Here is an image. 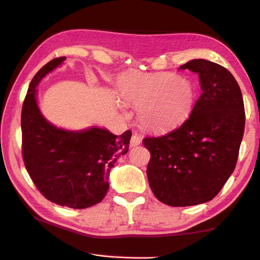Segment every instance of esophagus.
Instances as JSON below:
<instances>
[{
	"mask_svg": "<svg viewBox=\"0 0 260 260\" xmlns=\"http://www.w3.org/2000/svg\"><path fill=\"white\" fill-rule=\"evenodd\" d=\"M141 141H142V137L140 135L134 134L133 136H132V139H131L129 146L131 147H135V146H137V145L141 143Z\"/></svg>",
	"mask_w": 260,
	"mask_h": 260,
	"instance_id": "1",
	"label": "esophagus"
}]
</instances>
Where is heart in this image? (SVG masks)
<instances>
[{"label": "heart", "instance_id": "b5f03b06", "mask_svg": "<svg viewBox=\"0 0 260 260\" xmlns=\"http://www.w3.org/2000/svg\"><path fill=\"white\" fill-rule=\"evenodd\" d=\"M120 90L126 101L140 107V121L152 129L178 124L194 104L189 81L172 73L129 75L121 82Z\"/></svg>", "mask_w": 260, "mask_h": 260}]
</instances>
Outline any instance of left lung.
I'll return each mask as SVG.
<instances>
[{
    "label": "left lung",
    "instance_id": "left-lung-1",
    "mask_svg": "<svg viewBox=\"0 0 260 260\" xmlns=\"http://www.w3.org/2000/svg\"><path fill=\"white\" fill-rule=\"evenodd\" d=\"M180 69L200 76V98L180 126L143 140L150 187L169 206L203 204L220 192L236 168L246 121L240 86L225 68L192 59Z\"/></svg>",
    "mask_w": 260,
    "mask_h": 260
}]
</instances>
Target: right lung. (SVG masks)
<instances>
[{
	"label": "right lung",
	"mask_w": 260,
	"mask_h": 260,
	"mask_svg": "<svg viewBox=\"0 0 260 260\" xmlns=\"http://www.w3.org/2000/svg\"><path fill=\"white\" fill-rule=\"evenodd\" d=\"M63 60L65 57H57L44 65L29 85L21 113L22 157L45 198L81 210L104 200L109 188V171L117 159L128 152L132 132L119 136L98 127L70 132L44 118L36 101V88Z\"/></svg>",
	"instance_id": "1"
}]
</instances>
